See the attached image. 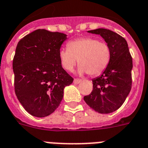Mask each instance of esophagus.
<instances>
[{
    "label": "esophagus",
    "instance_id": "esophagus-1",
    "mask_svg": "<svg viewBox=\"0 0 148 148\" xmlns=\"http://www.w3.org/2000/svg\"><path fill=\"white\" fill-rule=\"evenodd\" d=\"M80 82H81V79H74V83H75V84H79Z\"/></svg>",
    "mask_w": 148,
    "mask_h": 148
}]
</instances>
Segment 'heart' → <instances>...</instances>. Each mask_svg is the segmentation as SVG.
Instances as JSON below:
<instances>
[{"label":"heart","instance_id":"b5f03b06","mask_svg":"<svg viewBox=\"0 0 148 148\" xmlns=\"http://www.w3.org/2000/svg\"><path fill=\"white\" fill-rule=\"evenodd\" d=\"M68 49L59 52L62 66L71 71L77 60L78 73H88L90 76L102 74L110 60V49L107 44L99 42L97 38L83 37L68 43Z\"/></svg>","mask_w":148,"mask_h":148}]
</instances>
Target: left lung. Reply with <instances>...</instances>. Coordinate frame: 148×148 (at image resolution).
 <instances>
[{
	"label": "left lung",
	"instance_id": "8db88e82",
	"mask_svg": "<svg viewBox=\"0 0 148 148\" xmlns=\"http://www.w3.org/2000/svg\"><path fill=\"white\" fill-rule=\"evenodd\" d=\"M100 35L110 49V60L101 76L92 79L93 90L83 97L85 102L101 114L115 112L121 106L132 87L133 60L125 38L104 28L88 30Z\"/></svg>",
	"mask_w": 148,
	"mask_h": 148
}]
</instances>
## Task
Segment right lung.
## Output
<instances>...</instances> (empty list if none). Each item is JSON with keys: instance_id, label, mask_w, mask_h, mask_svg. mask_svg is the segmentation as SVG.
<instances>
[{"instance_id": "right-lung-1", "label": "right lung", "mask_w": 148, "mask_h": 148, "mask_svg": "<svg viewBox=\"0 0 148 148\" xmlns=\"http://www.w3.org/2000/svg\"><path fill=\"white\" fill-rule=\"evenodd\" d=\"M67 35L38 29L18 42L12 62L15 92L27 112L48 116L60 106L73 79L62 67L59 52Z\"/></svg>"}]
</instances>
